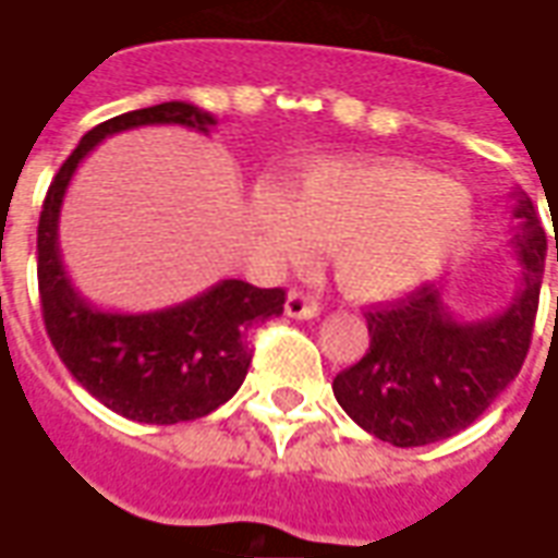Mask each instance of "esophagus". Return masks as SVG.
I'll return each instance as SVG.
<instances>
[{"label":"esophagus","mask_w":558,"mask_h":558,"mask_svg":"<svg viewBox=\"0 0 558 558\" xmlns=\"http://www.w3.org/2000/svg\"><path fill=\"white\" fill-rule=\"evenodd\" d=\"M284 315L288 318H300V320H308V318H318L320 315V303L315 296H308L306 291H291L288 300H284Z\"/></svg>","instance_id":"esophagus-1"}]
</instances>
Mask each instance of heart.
Instances as JSON below:
<instances>
[{"mask_svg": "<svg viewBox=\"0 0 558 558\" xmlns=\"http://www.w3.org/2000/svg\"><path fill=\"white\" fill-rule=\"evenodd\" d=\"M258 222L282 258L329 246L336 279L360 300L404 294L440 270L475 222L461 184L404 160H327L288 193L258 195Z\"/></svg>", "mask_w": 558, "mask_h": 558, "instance_id": "obj_1", "label": "heart"}]
</instances>
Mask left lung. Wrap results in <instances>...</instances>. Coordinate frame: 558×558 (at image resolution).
<instances>
[{
  "mask_svg": "<svg viewBox=\"0 0 558 558\" xmlns=\"http://www.w3.org/2000/svg\"><path fill=\"white\" fill-rule=\"evenodd\" d=\"M520 284L496 318L454 320L442 288L422 284L404 300L365 312L368 353L336 374L344 413L377 440L401 449L446 440L482 416L518 377L538 315L547 238L535 207L514 195ZM558 262V238H556Z\"/></svg>",
  "mask_w": 558,
  "mask_h": 558,
  "instance_id": "left-lung-1",
  "label": "left lung"
}]
</instances>
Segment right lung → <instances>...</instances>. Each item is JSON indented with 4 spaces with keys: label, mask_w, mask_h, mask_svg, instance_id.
I'll use <instances>...</instances> for the list:
<instances>
[{
    "label": "right lung",
    "mask_w": 558,
    "mask_h": 558,
    "mask_svg": "<svg viewBox=\"0 0 558 558\" xmlns=\"http://www.w3.org/2000/svg\"><path fill=\"white\" fill-rule=\"evenodd\" d=\"M148 124L207 130L217 121L205 109L169 100L133 109L88 130L52 178L38 222V294L44 327L76 384L104 408L145 425H178L226 404L250 372V332L282 315V288H255L222 279L205 294L142 315L100 312L64 274L59 214L76 166L97 142Z\"/></svg>",
    "instance_id": "add662e5"
}]
</instances>
